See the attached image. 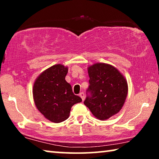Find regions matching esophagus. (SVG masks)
Masks as SVG:
<instances>
[{"label": "esophagus", "instance_id": "34e87169", "mask_svg": "<svg viewBox=\"0 0 159 159\" xmlns=\"http://www.w3.org/2000/svg\"><path fill=\"white\" fill-rule=\"evenodd\" d=\"M79 96L80 97V98H81V99H82V100H83V101L84 100V99H85V95H84V93H83V92H82V93H80L79 94Z\"/></svg>", "mask_w": 159, "mask_h": 159}]
</instances>
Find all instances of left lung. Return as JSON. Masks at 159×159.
<instances>
[{"label":"left lung","instance_id":"1","mask_svg":"<svg viewBox=\"0 0 159 159\" xmlns=\"http://www.w3.org/2000/svg\"><path fill=\"white\" fill-rule=\"evenodd\" d=\"M89 88L84 104L94 116L107 120L122 109L128 95V83L123 75L114 66L95 63L88 67Z\"/></svg>","mask_w":159,"mask_h":159}]
</instances>
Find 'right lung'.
I'll list each match as a JSON object with an SVG mask.
<instances>
[{
    "mask_svg": "<svg viewBox=\"0 0 159 159\" xmlns=\"http://www.w3.org/2000/svg\"><path fill=\"white\" fill-rule=\"evenodd\" d=\"M67 73L68 67L55 64L43 71L34 83L35 105L51 122L57 123L66 120L72 106L82 101L66 81Z\"/></svg>",
    "mask_w": 159,
    "mask_h": 159,
    "instance_id": "right-lung-1",
    "label": "right lung"
}]
</instances>
